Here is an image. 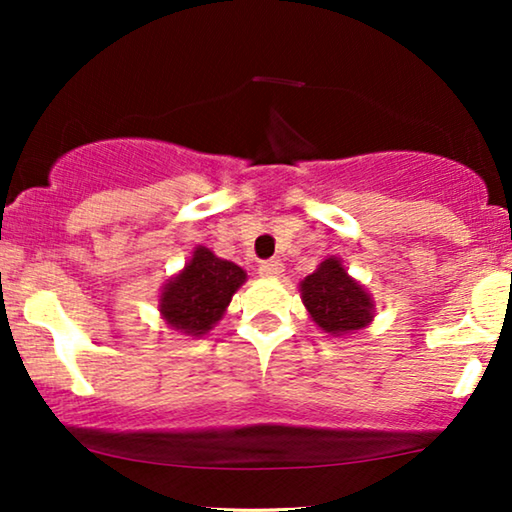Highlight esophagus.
I'll list each match as a JSON object with an SVG mask.
<instances>
[{"mask_svg":"<svg viewBox=\"0 0 512 512\" xmlns=\"http://www.w3.org/2000/svg\"><path fill=\"white\" fill-rule=\"evenodd\" d=\"M258 272H261V277H268V279H275L284 272V265L279 261H265L261 263V268H258Z\"/></svg>","mask_w":512,"mask_h":512,"instance_id":"34e87169","label":"esophagus"}]
</instances>
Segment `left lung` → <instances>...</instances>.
<instances>
[{
  "mask_svg": "<svg viewBox=\"0 0 512 512\" xmlns=\"http://www.w3.org/2000/svg\"><path fill=\"white\" fill-rule=\"evenodd\" d=\"M300 298L321 333L342 338L363 331L375 319V300L349 275L338 256H328L300 282Z\"/></svg>",
  "mask_w": 512,
  "mask_h": 512,
  "instance_id": "obj_1",
  "label": "left lung"
}]
</instances>
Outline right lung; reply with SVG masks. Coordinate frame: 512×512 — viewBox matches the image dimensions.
Masks as SVG:
<instances>
[{
	"instance_id": "1",
	"label": "right lung",
	"mask_w": 512,
	"mask_h": 512,
	"mask_svg": "<svg viewBox=\"0 0 512 512\" xmlns=\"http://www.w3.org/2000/svg\"><path fill=\"white\" fill-rule=\"evenodd\" d=\"M247 282V272L212 249L198 247L193 256L163 284L158 312L167 328L188 338H202L219 324L235 291Z\"/></svg>"
}]
</instances>
